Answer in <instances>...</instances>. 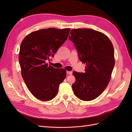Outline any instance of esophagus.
Listing matches in <instances>:
<instances>
[{
	"mask_svg": "<svg viewBox=\"0 0 132 132\" xmlns=\"http://www.w3.org/2000/svg\"><path fill=\"white\" fill-rule=\"evenodd\" d=\"M72 72H71V71H67V74H68V75H71L72 74Z\"/></svg>",
	"mask_w": 132,
	"mask_h": 132,
	"instance_id": "34e87169",
	"label": "esophagus"
}]
</instances>
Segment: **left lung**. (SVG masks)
<instances>
[{"label":"left lung","mask_w":132,"mask_h":132,"mask_svg":"<svg viewBox=\"0 0 132 132\" xmlns=\"http://www.w3.org/2000/svg\"><path fill=\"white\" fill-rule=\"evenodd\" d=\"M69 38L74 43L79 59L86 64L84 73H73V92L82 101L93 100L110 81L115 63L113 45L106 35L90 29L71 30Z\"/></svg>","instance_id":"8db88e82"}]
</instances>
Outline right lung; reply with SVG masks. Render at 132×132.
Wrapping results in <instances>:
<instances>
[{
  "instance_id": "obj_1",
  "label": "right lung",
  "mask_w": 132,
  "mask_h": 132,
  "mask_svg": "<svg viewBox=\"0 0 132 132\" xmlns=\"http://www.w3.org/2000/svg\"><path fill=\"white\" fill-rule=\"evenodd\" d=\"M70 30L48 28L34 31L21 43L19 61L22 77L31 93L41 101L56 96L60 84L66 77L65 69L54 68L46 61L54 56Z\"/></svg>"
}]
</instances>
